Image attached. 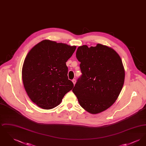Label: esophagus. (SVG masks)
<instances>
[{"label": "esophagus", "mask_w": 146, "mask_h": 146, "mask_svg": "<svg viewBox=\"0 0 146 146\" xmlns=\"http://www.w3.org/2000/svg\"><path fill=\"white\" fill-rule=\"evenodd\" d=\"M72 82H73V83L74 84V85H75V84L76 83V79H73Z\"/></svg>", "instance_id": "obj_1"}]
</instances>
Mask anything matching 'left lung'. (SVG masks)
<instances>
[{
  "instance_id": "obj_1",
  "label": "left lung",
  "mask_w": 146,
  "mask_h": 146,
  "mask_svg": "<svg viewBox=\"0 0 146 146\" xmlns=\"http://www.w3.org/2000/svg\"><path fill=\"white\" fill-rule=\"evenodd\" d=\"M76 57L82 75L72 91L89 113L106 111L115 102L124 83L125 70L120 56L111 48L97 44L90 48L79 46Z\"/></svg>"
}]
</instances>
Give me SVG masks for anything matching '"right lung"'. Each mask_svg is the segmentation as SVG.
I'll return each instance as SVG.
<instances>
[{
  "label": "right lung",
  "mask_w": 146,
  "mask_h": 146,
  "mask_svg": "<svg viewBox=\"0 0 146 146\" xmlns=\"http://www.w3.org/2000/svg\"><path fill=\"white\" fill-rule=\"evenodd\" d=\"M76 48L46 39L28 52L22 66V81L29 98L38 107L55 108L73 88L66 62Z\"/></svg>",
  "instance_id": "right-lung-1"
}]
</instances>
